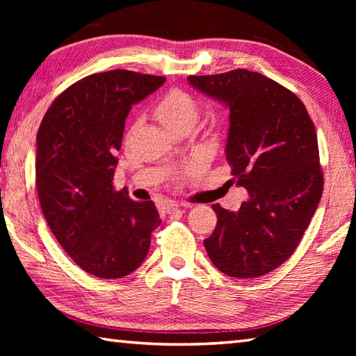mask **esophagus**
Masks as SVG:
<instances>
[{
	"mask_svg": "<svg viewBox=\"0 0 356 356\" xmlns=\"http://www.w3.org/2000/svg\"><path fill=\"white\" fill-rule=\"evenodd\" d=\"M165 211H166V213H168V214H174V213H176V211H180V207L177 205L176 202H168V203H166V205H165Z\"/></svg>",
	"mask_w": 356,
	"mask_h": 356,
	"instance_id": "obj_1",
	"label": "esophagus"
}]
</instances>
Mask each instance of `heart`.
Wrapping results in <instances>:
<instances>
[{
	"mask_svg": "<svg viewBox=\"0 0 356 356\" xmlns=\"http://www.w3.org/2000/svg\"><path fill=\"white\" fill-rule=\"evenodd\" d=\"M199 104L194 97L174 88L166 93L156 105V116L166 130H176L179 127H193L199 118Z\"/></svg>",
	"mask_w": 356,
	"mask_h": 356,
	"instance_id": "b5f03b06",
	"label": "heart"
}]
</instances>
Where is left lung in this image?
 <instances>
[{
  "mask_svg": "<svg viewBox=\"0 0 356 356\" xmlns=\"http://www.w3.org/2000/svg\"><path fill=\"white\" fill-rule=\"evenodd\" d=\"M188 81L229 108L226 161L249 194L238 211L213 205L217 226L203 245L223 274L261 277L293 254L321 199L314 122L297 95L261 73L237 69Z\"/></svg>",
  "mask_w": 356,
  "mask_h": 356,
  "instance_id": "left-lung-1",
  "label": "left lung"
}]
</instances>
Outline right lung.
<instances>
[{"label":"right lung","mask_w":356,"mask_h":356,"mask_svg":"<svg viewBox=\"0 0 356 356\" xmlns=\"http://www.w3.org/2000/svg\"><path fill=\"white\" fill-rule=\"evenodd\" d=\"M163 76L130 70L74 82L45 111L36 134V190L53 236L78 266L97 278H122L140 266L162 223L154 203L113 186L131 105Z\"/></svg>","instance_id":"add662e5"}]
</instances>
